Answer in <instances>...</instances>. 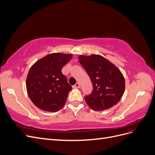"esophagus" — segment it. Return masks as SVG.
Returning a JSON list of instances; mask_svg holds the SVG:
<instances>
[{"instance_id":"obj_1","label":"esophagus","mask_w":155,"mask_h":155,"mask_svg":"<svg viewBox=\"0 0 155 155\" xmlns=\"http://www.w3.org/2000/svg\"><path fill=\"white\" fill-rule=\"evenodd\" d=\"M73 87L75 88H79V87H80V85H79V83H77L76 84V85H75Z\"/></svg>"}]
</instances>
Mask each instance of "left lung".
I'll use <instances>...</instances> for the list:
<instances>
[{
	"mask_svg": "<svg viewBox=\"0 0 155 155\" xmlns=\"http://www.w3.org/2000/svg\"><path fill=\"white\" fill-rule=\"evenodd\" d=\"M78 59L93 85L92 92L85 97L87 105L94 110L99 111L118 104L125 91V79L120 70L98 54L80 55Z\"/></svg>",
	"mask_w": 155,
	"mask_h": 155,
	"instance_id": "obj_1",
	"label": "left lung"
}]
</instances>
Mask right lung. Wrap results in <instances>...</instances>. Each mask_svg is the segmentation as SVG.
I'll list each match as a JSON object with an SVG mask.
<instances>
[{"label": "right lung", "instance_id": "1", "mask_svg": "<svg viewBox=\"0 0 155 155\" xmlns=\"http://www.w3.org/2000/svg\"><path fill=\"white\" fill-rule=\"evenodd\" d=\"M72 58L70 54L53 53L31 67L26 78V90L37 107L48 112H57L63 107L72 88L61 69Z\"/></svg>", "mask_w": 155, "mask_h": 155}]
</instances>
